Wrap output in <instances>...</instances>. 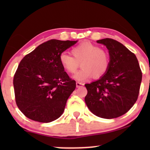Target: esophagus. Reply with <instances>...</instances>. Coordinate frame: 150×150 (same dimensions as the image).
<instances>
[{
    "label": "esophagus",
    "instance_id": "34e87169",
    "mask_svg": "<svg viewBox=\"0 0 150 150\" xmlns=\"http://www.w3.org/2000/svg\"><path fill=\"white\" fill-rule=\"evenodd\" d=\"M76 85L77 87H83V86H84L85 84L83 83H80V82H76Z\"/></svg>",
    "mask_w": 150,
    "mask_h": 150
}]
</instances>
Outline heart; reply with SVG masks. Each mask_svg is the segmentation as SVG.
Here are the masks:
<instances>
[{
	"label": "heart",
	"mask_w": 150,
	"mask_h": 150,
	"mask_svg": "<svg viewBox=\"0 0 150 150\" xmlns=\"http://www.w3.org/2000/svg\"><path fill=\"white\" fill-rule=\"evenodd\" d=\"M71 52L73 57L65 52L61 53L59 63L67 72L74 74L81 62L82 69L74 76L78 81H85L93 74L95 78H100L107 71L109 56L106 50L99 46L85 42L74 47Z\"/></svg>",
	"instance_id": "b5f03b06"
}]
</instances>
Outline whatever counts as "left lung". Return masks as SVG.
<instances>
[{"instance_id": "obj_1", "label": "left lung", "mask_w": 150, "mask_h": 150, "mask_svg": "<svg viewBox=\"0 0 150 150\" xmlns=\"http://www.w3.org/2000/svg\"><path fill=\"white\" fill-rule=\"evenodd\" d=\"M97 43L108 50L109 67L99 80L85 84V101L95 115L116 118L126 113L137 100L142 72L135 54L120 42L105 38Z\"/></svg>"}]
</instances>
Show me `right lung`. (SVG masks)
Here are the masks:
<instances>
[{"instance_id": "1", "label": "right lung", "mask_w": 150, "mask_h": 150, "mask_svg": "<svg viewBox=\"0 0 150 150\" xmlns=\"http://www.w3.org/2000/svg\"><path fill=\"white\" fill-rule=\"evenodd\" d=\"M77 41L51 40L40 44L20 61L13 77L18 107L26 117L48 123L60 117L74 91L59 63V55Z\"/></svg>"}]
</instances>
